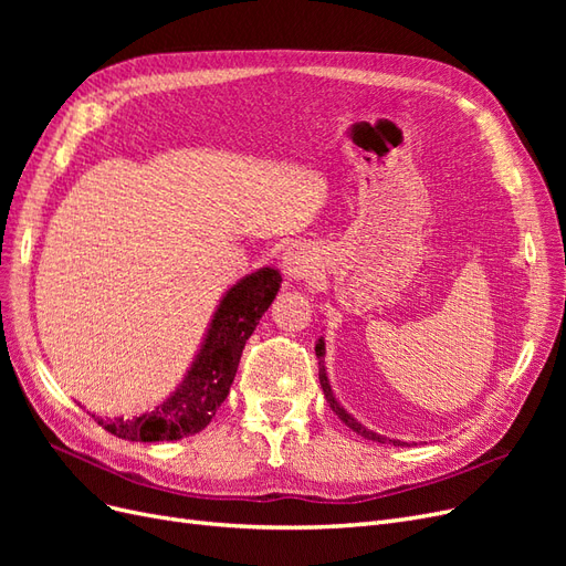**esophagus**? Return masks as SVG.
<instances>
[{
    "label": "esophagus",
    "mask_w": 566,
    "mask_h": 566,
    "mask_svg": "<svg viewBox=\"0 0 566 566\" xmlns=\"http://www.w3.org/2000/svg\"><path fill=\"white\" fill-rule=\"evenodd\" d=\"M316 269V256L304 245H290L283 252V271L290 281H304Z\"/></svg>",
    "instance_id": "obj_1"
}]
</instances>
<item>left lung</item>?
<instances>
[{"instance_id":"left-lung-1","label":"left lung","mask_w":566,"mask_h":566,"mask_svg":"<svg viewBox=\"0 0 566 566\" xmlns=\"http://www.w3.org/2000/svg\"><path fill=\"white\" fill-rule=\"evenodd\" d=\"M316 358H318V380H321V387H323V394H325V399H328V403H331V408H333V413L345 422L349 430H354L356 434H361L364 439H368V441H378V443H394V447H406V441H401V439H389V437H382V434H378V432H373V430H368L366 424H361L358 422L349 410L342 406L339 401H337V397H335V391H333V387H331V380H328V368H325V337H318L316 339Z\"/></svg>"}]
</instances>
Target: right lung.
<instances>
[{"label": "right lung", "mask_w": 566, "mask_h": 566, "mask_svg": "<svg viewBox=\"0 0 566 566\" xmlns=\"http://www.w3.org/2000/svg\"><path fill=\"white\" fill-rule=\"evenodd\" d=\"M281 283V271L264 266L245 273L221 295L193 364L163 403L132 418H98L96 413L92 418L127 441H177L205 430L224 403L245 342L276 300Z\"/></svg>", "instance_id": "add662e5"}]
</instances>
